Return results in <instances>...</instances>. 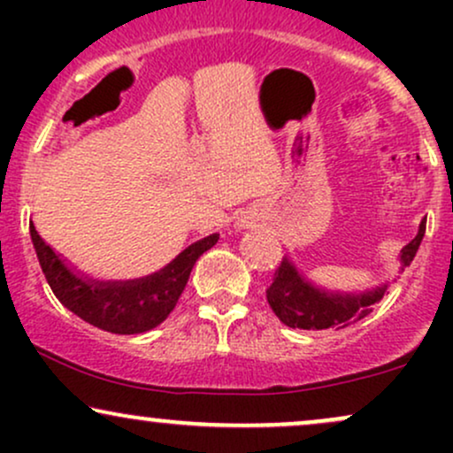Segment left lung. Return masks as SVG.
I'll use <instances>...</instances> for the list:
<instances>
[{
	"label": "left lung",
	"instance_id": "obj_1",
	"mask_svg": "<svg viewBox=\"0 0 453 453\" xmlns=\"http://www.w3.org/2000/svg\"><path fill=\"white\" fill-rule=\"evenodd\" d=\"M426 223H419V230L407 247L400 251V273L413 262L419 244L424 241ZM386 283L375 288L362 289V292H341V289H327L317 285L294 264L292 257L285 256L273 285L268 288L266 298L274 315L285 326L298 327V330H327V327H347L360 321L372 311V306L381 303L388 292Z\"/></svg>",
	"mask_w": 453,
	"mask_h": 453
}]
</instances>
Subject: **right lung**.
<instances>
[{
	"instance_id": "1",
	"label": "right lung",
	"mask_w": 453,
	"mask_h": 453,
	"mask_svg": "<svg viewBox=\"0 0 453 453\" xmlns=\"http://www.w3.org/2000/svg\"><path fill=\"white\" fill-rule=\"evenodd\" d=\"M29 234L44 277L59 303L87 324L112 334H140L159 326L179 303L197 257L219 241V234L196 241L173 262L147 277L104 280L81 273L55 253L34 223L29 226Z\"/></svg>"
}]
</instances>
